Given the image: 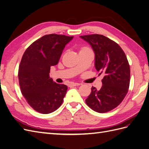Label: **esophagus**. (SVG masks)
<instances>
[{
    "mask_svg": "<svg viewBox=\"0 0 149 149\" xmlns=\"http://www.w3.org/2000/svg\"><path fill=\"white\" fill-rule=\"evenodd\" d=\"M81 84L78 83H71L70 86H79Z\"/></svg>",
    "mask_w": 149,
    "mask_h": 149,
    "instance_id": "esophagus-1",
    "label": "esophagus"
}]
</instances>
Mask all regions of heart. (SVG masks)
I'll use <instances>...</instances> for the list:
<instances>
[{
	"mask_svg": "<svg viewBox=\"0 0 149 149\" xmlns=\"http://www.w3.org/2000/svg\"><path fill=\"white\" fill-rule=\"evenodd\" d=\"M88 49H90L88 47H83L81 50H88Z\"/></svg>",
	"mask_w": 149,
	"mask_h": 149,
	"instance_id": "obj_1",
	"label": "heart"
}]
</instances>
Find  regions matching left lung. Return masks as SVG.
<instances>
[{
	"label": "left lung",
	"mask_w": 149,
	"mask_h": 149,
	"mask_svg": "<svg viewBox=\"0 0 149 149\" xmlns=\"http://www.w3.org/2000/svg\"><path fill=\"white\" fill-rule=\"evenodd\" d=\"M91 46L95 54L94 65L104 74L100 90L91 88L86 100L93 111L104 113L118 106L128 92L130 66L123 49L118 43L99 34L80 36Z\"/></svg>",
	"instance_id": "left-lung-1"
}]
</instances>
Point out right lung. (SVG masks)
Segmentation results:
<instances>
[{
    "label": "right lung",
    "instance_id": "right-lung-1",
    "mask_svg": "<svg viewBox=\"0 0 149 149\" xmlns=\"http://www.w3.org/2000/svg\"><path fill=\"white\" fill-rule=\"evenodd\" d=\"M73 38L63 35L43 36L28 47L19 68L22 95L34 110L49 114L60 107L68 87L49 77L52 66L58 64L66 45Z\"/></svg>",
    "mask_w": 149,
    "mask_h": 149
}]
</instances>
